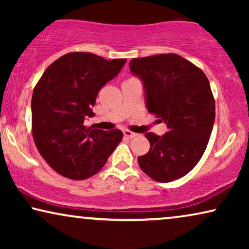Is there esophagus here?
Here are the masks:
<instances>
[{
	"label": "esophagus",
	"mask_w": 249,
	"mask_h": 249,
	"mask_svg": "<svg viewBox=\"0 0 249 249\" xmlns=\"http://www.w3.org/2000/svg\"><path fill=\"white\" fill-rule=\"evenodd\" d=\"M124 137H127V138H134L137 136V134H135V132H132L130 130H124Z\"/></svg>",
	"instance_id": "1"
}]
</instances>
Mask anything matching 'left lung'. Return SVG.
I'll use <instances>...</instances> for the list:
<instances>
[{"label": "left lung", "instance_id": "left-lung-1", "mask_svg": "<svg viewBox=\"0 0 249 249\" xmlns=\"http://www.w3.org/2000/svg\"><path fill=\"white\" fill-rule=\"evenodd\" d=\"M129 64L144 83L148 112L169 129L163 136L145 135L151 148L138 156V164L155 181L181 178L202 159L213 129L215 101L209 79L175 53L132 59Z\"/></svg>", "mask_w": 249, "mask_h": 249}]
</instances>
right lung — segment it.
Listing matches in <instances>:
<instances>
[{
    "instance_id": "obj_1",
    "label": "right lung",
    "mask_w": 249,
    "mask_h": 249,
    "mask_svg": "<svg viewBox=\"0 0 249 249\" xmlns=\"http://www.w3.org/2000/svg\"><path fill=\"white\" fill-rule=\"evenodd\" d=\"M127 59L105 60L71 52L54 61L36 84L32 98L34 142L47 164L66 178L84 180L107 163L124 134L84 125L93 117L98 91L117 76Z\"/></svg>"
}]
</instances>
